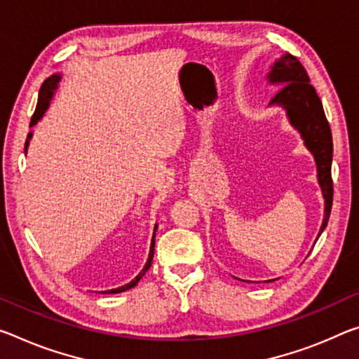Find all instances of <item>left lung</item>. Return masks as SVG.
<instances>
[{
    "label": "left lung",
    "instance_id": "1",
    "mask_svg": "<svg viewBox=\"0 0 359 359\" xmlns=\"http://www.w3.org/2000/svg\"><path fill=\"white\" fill-rule=\"evenodd\" d=\"M270 81L283 86L273 95L271 104L286 107L287 115L295 128H299L305 139V145L313 151L318 166V179L326 200V215L320 235L326 229L332 209L334 185L331 175L332 163V134L324 115L323 104L318 97L315 88L310 83V76L300 60L292 54L283 55L271 67Z\"/></svg>",
    "mask_w": 359,
    "mask_h": 359
}]
</instances>
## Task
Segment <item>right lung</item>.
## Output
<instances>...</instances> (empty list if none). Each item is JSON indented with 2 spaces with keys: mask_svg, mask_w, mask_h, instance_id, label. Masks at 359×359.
<instances>
[{
  "mask_svg": "<svg viewBox=\"0 0 359 359\" xmlns=\"http://www.w3.org/2000/svg\"><path fill=\"white\" fill-rule=\"evenodd\" d=\"M59 76L57 75H54V76H50V78H48L46 81L43 83V86H41V89H39V97H38V105H36V110H35V113H33V116H32V121H30V126H33V124H35L39 118H41L43 115H44V110H46L48 108V105H49V100H50V97H53V93H54V89H55V86H57V83H59ZM32 137V134H28V139ZM28 139H27V142H25V150H27V147H28ZM153 252H155V236H153V240H151V248H150V255H149V260H147V264H145V266H144V270H142L137 276H135V280H133L130 281L129 284H124L123 287H118V289H111V291H108V294H118V292H124V291H128V289H130V287H134L135 284H137L139 281H140V278L145 275L147 271H149V269L151 266V260H153Z\"/></svg>",
  "mask_w": 359,
  "mask_h": 359,
  "instance_id": "add662e5",
  "label": "right lung"
}]
</instances>
